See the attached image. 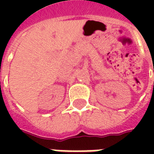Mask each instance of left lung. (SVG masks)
I'll return each instance as SVG.
<instances>
[{"label": "left lung", "mask_w": 154, "mask_h": 154, "mask_svg": "<svg viewBox=\"0 0 154 154\" xmlns=\"http://www.w3.org/2000/svg\"><path fill=\"white\" fill-rule=\"evenodd\" d=\"M153 72H154V70H153ZM153 86H154V84H153Z\"/></svg>", "instance_id": "8db88e82"}]
</instances>
